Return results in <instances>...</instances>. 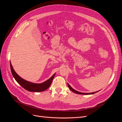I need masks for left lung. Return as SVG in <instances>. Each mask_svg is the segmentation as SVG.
I'll list each match as a JSON object with an SVG mask.
<instances>
[{
    "label": "left lung",
    "instance_id": "obj_1",
    "mask_svg": "<svg viewBox=\"0 0 122 122\" xmlns=\"http://www.w3.org/2000/svg\"><path fill=\"white\" fill-rule=\"evenodd\" d=\"M67 84H68V87H69V88H70V89L73 92H74V93H76V94H81V95H91V94H95V93H97V92H98V91H97V92H93V93H81V92H79L77 91H76V90H74L73 88L71 86H70L69 83H67Z\"/></svg>",
    "mask_w": 122,
    "mask_h": 122
}]
</instances>
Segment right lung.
Segmentation results:
<instances>
[{"mask_svg": "<svg viewBox=\"0 0 122 122\" xmlns=\"http://www.w3.org/2000/svg\"><path fill=\"white\" fill-rule=\"evenodd\" d=\"M10 67L11 72H12V75L14 77L15 79L16 80V81L19 83L20 86L23 87L24 89L29 92H43L46 90L47 88H48L50 86V85L52 82V80L54 78L55 73L54 74L53 76L50 78L49 79L46 80V81L42 83H35L31 82L25 80L21 78L17 74L15 71L14 70L13 66L10 62Z\"/></svg>", "mask_w": 122, "mask_h": 122, "instance_id": "1", "label": "right lung"}]
</instances>
